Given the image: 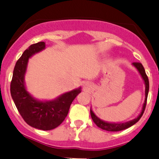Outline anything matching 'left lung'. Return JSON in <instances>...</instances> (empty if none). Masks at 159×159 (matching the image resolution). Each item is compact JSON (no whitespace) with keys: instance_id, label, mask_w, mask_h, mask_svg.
Listing matches in <instances>:
<instances>
[{"instance_id":"1","label":"left lung","mask_w":159,"mask_h":159,"mask_svg":"<svg viewBox=\"0 0 159 159\" xmlns=\"http://www.w3.org/2000/svg\"><path fill=\"white\" fill-rule=\"evenodd\" d=\"M132 65L137 69V70L138 71V73L141 75V78L144 81V86H145V98H144V102L143 103L142 109H141V112L139 113V115L134 118V120H131L127 121V122H108V121H105L103 120H101L100 118H98L96 115L95 114V112L92 111V107H91L90 112H91V116H92V120H93L94 123L98 126L99 128L102 129V130H107V131H120V130H125V129L129 128L131 126L134 125L137 122L139 121L140 119L142 116L143 113L144 112V109H145L146 106V102H147V98H148V95L149 92V81L147 75L145 73V70H144V67H143L142 64L141 63H133Z\"/></svg>"}]
</instances>
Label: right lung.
Segmentation results:
<instances>
[{
    "label": "right lung",
    "instance_id": "obj_1",
    "mask_svg": "<svg viewBox=\"0 0 159 159\" xmlns=\"http://www.w3.org/2000/svg\"><path fill=\"white\" fill-rule=\"evenodd\" d=\"M45 48V43L39 42L29 46L25 50L14 68L11 95L18 112L29 126L39 130H50L64 120L72 102L81 92V88L61 94L51 100L38 99L28 92L25 76L29 60Z\"/></svg>",
    "mask_w": 159,
    "mask_h": 159
}]
</instances>
